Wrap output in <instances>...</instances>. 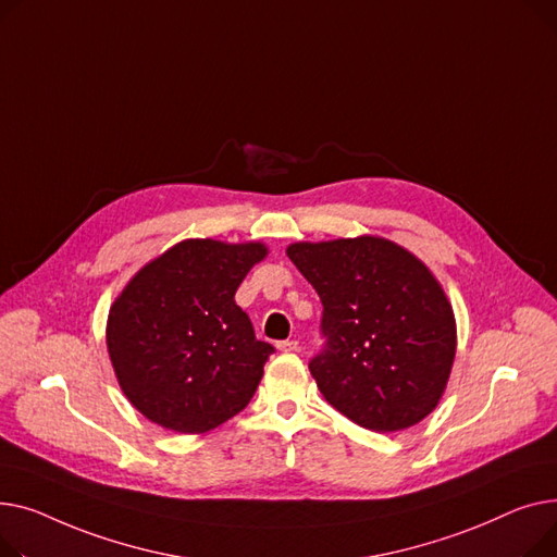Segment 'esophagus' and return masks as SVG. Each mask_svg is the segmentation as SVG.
I'll list each match as a JSON object with an SVG mask.
<instances>
[{
    "label": "esophagus",
    "instance_id": "esophagus-1",
    "mask_svg": "<svg viewBox=\"0 0 557 557\" xmlns=\"http://www.w3.org/2000/svg\"><path fill=\"white\" fill-rule=\"evenodd\" d=\"M276 348L283 350V352H294V350H299V342L297 339H285V342H278Z\"/></svg>",
    "mask_w": 557,
    "mask_h": 557
}]
</instances>
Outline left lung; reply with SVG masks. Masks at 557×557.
Returning a JSON list of instances; mask_svg holds the SVG:
<instances>
[{
	"label": "left lung",
	"instance_id": "obj_1",
	"mask_svg": "<svg viewBox=\"0 0 557 557\" xmlns=\"http://www.w3.org/2000/svg\"><path fill=\"white\" fill-rule=\"evenodd\" d=\"M285 251L323 304L329 344L310 362L323 398L380 434L428 418L456 355L454 310L432 270L382 236L304 240Z\"/></svg>",
	"mask_w": 557,
	"mask_h": 557
}]
</instances>
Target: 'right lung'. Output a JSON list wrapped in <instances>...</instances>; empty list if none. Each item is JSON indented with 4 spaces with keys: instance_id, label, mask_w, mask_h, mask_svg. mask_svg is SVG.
Here are the masks:
<instances>
[{
    "instance_id": "obj_1",
    "label": "right lung",
    "mask_w": 557,
    "mask_h": 557,
    "mask_svg": "<svg viewBox=\"0 0 557 557\" xmlns=\"http://www.w3.org/2000/svg\"><path fill=\"white\" fill-rule=\"evenodd\" d=\"M265 243L188 238L146 263L114 299L106 342L123 396L163 430L205 434L243 411L274 348L236 289Z\"/></svg>"
}]
</instances>
